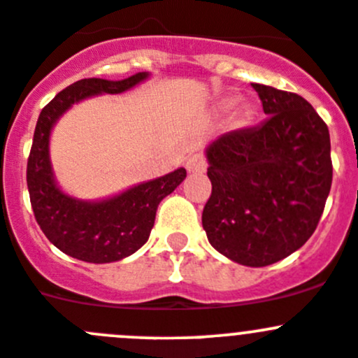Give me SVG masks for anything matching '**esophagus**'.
<instances>
[{"mask_svg":"<svg viewBox=\"0 0 358 358\" xmlns=\"http://www.w3.org/2000/svg\"><path fill=\"white\" fill-rule=\"evenodd\" d=\"M186 170L189 173H203L207 170V162L202 155H192L186 159Z\"/></svg>","mask_w":358,"mask_h":358,"instance_id":"obj_1","label":"esophagus"}]
</instances>
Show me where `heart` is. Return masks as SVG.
I'll use <instances>...</instances> for the list:
<instances>
[{
	"label": "heart",
	"instance_id": "1",
	"mask_svg": "<svg viewBox=\"0 0 358 358\" xmlns=\"http://www.w3.org/2000/svg\"><path fill=\"white\" fill-rule=\"evenodd\" d=\"M237 105V98H228V100H224L223 103H221V112H228V110H232L234 107Z\"/></svg>",
	"mask_w": 358,
	"mask_h": 358
}]
</instances>
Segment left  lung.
<instances>
[{"label": "left lung", "mask_w": 358, "mask_h": 358, "mask_svg": "<svg viewBox=\"0 0 358 358\" xmlns=\"http://www.w3.org/2000/svg\"><path fill=\"white\" fill-rule=\"evenodd\" d=\"M268 115L206 149L213 193L202 213L210 246L246 267L297 251L316 230L330 185V135L309 101L253 84Z\"/></svg>", "instance_id": "8db88e82"}]
</instances>
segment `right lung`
<instances>
[{
	"label": "right lung",
	"instance_id": "1",
	"mask_svg": "<svg viewBox=\"0 0 358 358\" xmlns=\"http://www.w3.org/2000/svg\"><path fill=\"white\" fill-rule=\"evenodd\" d=\"M149 79L138 71L128 79H83L54 96L40 112L28 158V189L33 213L47 239L77 260L110 264L141 250L155 227L156 209L185 181L186 170L141 182L103 200H80L57 186L50 162V131L75 103L96 94H119Z\"/></svg>",
	"mask_w": 358,
	"mask_h": 358
}]
</instances>
